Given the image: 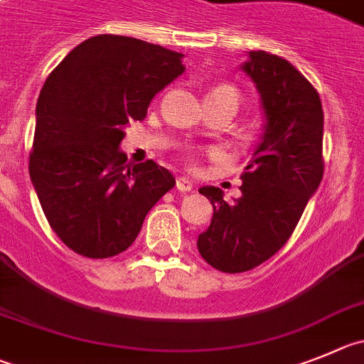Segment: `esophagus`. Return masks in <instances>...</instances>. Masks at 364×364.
Here are the masks:
<instances>
[{"mask_svg":"<svg viewBox=\"0 0 364 364\" xmlns=\"http://www.w3.org/2000/svg\"><path fill=\"white\" fill-rule=\"evenodd\" d=\"M176 188H178L179 192H190V190L193 188V185L188 178H178V181H176Z\"/></svg>","mask_w":364,"mask_h":364,"instance_id":"obj_1","label":"esophagus"}]
</instances>
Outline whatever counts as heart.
I'll use <instances>...</instances> for the list:
<instances>
[{
	"label": "heart",
	"instance_id": "b5f03b06",
	"mask_svg": "<svg viewBox=\"0 0 364 364\" xmlns=\"http://www.w3.org/2000/svg\"><path fill=\"white\" fill-rule=\"evenodd\" d=\"M208 100H228L233 102L235 105H239L240 93L237 87L230 86V84H217V86H213L212 91L208 93Z\"/></svg>",
	"mask_w": 364,
	"mask_h": 364
}]
</instances>
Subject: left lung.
Listing matches in <instances>:
<instances>
[{
  "mask_svg": "<svg viewBox=\"0 0 364 364\" xmlns=\"http://www.w3.org/2000/svg\"><path fill=\"white\" fill-rule=\"evenodd\" d=\"M242 71L259 90L266 125L240 176L239 199L203 186L213 205L208 230L198 239L203 259L223 273H244L271 259L289 237L323 178V109L304 75L273 53H247Z\"/></svg>",
  "mask_w": 364,
  "mask_h": 364,
  "instance_id": "8db88e82",
  "label": "left lung"
}]
</instances>
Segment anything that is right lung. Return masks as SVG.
Returning a JSON list of instances; mask_svg holds the SVG:
<instances>
[{"label":"right lung","mask_w":364,"mask_h":364,"mask_svg":"<svg viewBox=\"0 0 364 364\" xmlns=\"http://www.w3.org/2000/svg\"><path fill=\"white\" fill-rule=\"evenodd\" d=\"M183 53L125 36L80 43L48 75L36 107L30 179L53 232L75 253L127 250L176 179L152 159L118 151L156 93L185 71Z\"/></svg>","instance_id":"1"}]
</instances>
